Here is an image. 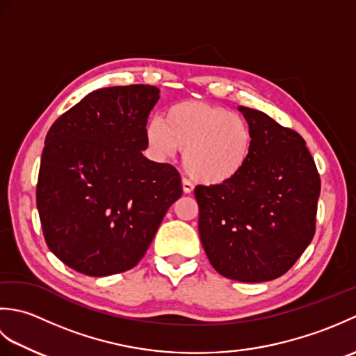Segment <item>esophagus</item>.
Here are the masks:
<instances>
[{
    "instance_id": "34e87169",
    "label": "esophagus",
    "mask_w": 356,
    "mask_h": 356,
    "mask_svg": "<svg viewBox=\"0 0 356 356\" xmlns=\"http://www.w3.org/2000/svg\"><path fill=\"white\" fill-rule=\"evenodd\" d=\"M182 188L185 194H191L194 190V185L188 179H182Z\"/></svg>"
}]
</instances>
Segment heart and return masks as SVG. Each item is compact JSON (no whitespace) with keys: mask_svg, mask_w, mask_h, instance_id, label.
Wrapping results in <instances>:
<instances>
[{"mask_svg":"<svg viewBox=\"0 0 356 356\" xmlns=\"http://www.w3.org/2000/svg\"><path fill=\"white\" fill-rule=\"evenodd\" d=\"M148 147L157 157L184 151V168L205 185L229 182L245 168L252 131L238 113L202 101H182L165 111L163 120L145 127Z\"/></svg>","mask_w":356,"mask_h":356,"instance_id":"heart-1","label":"heart"}]
</instances>
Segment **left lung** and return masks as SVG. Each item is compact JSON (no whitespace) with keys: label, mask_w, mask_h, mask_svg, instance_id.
Masks as SVG:
<instances>
[{"label":"left lung","mask_w":356,"mask_h":356,"mask_svg":"<svg viewBox=\"0 0 356 356\" xmlns=\"http://www.w3.org/2000/svg\"><path fill=\"white\" fill-rule=\"evenodd\" d=\"M252 131L245 168L195 186L199 234L218 274L245 283L282 277L315 234L321 180L305 139L259 110L238 107Z\"/></svg>","instance_id":"1"}]
</instances>
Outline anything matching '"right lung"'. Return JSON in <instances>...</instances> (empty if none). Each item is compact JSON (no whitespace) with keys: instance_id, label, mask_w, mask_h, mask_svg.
Returning <instances> with one entry per match:
<instances>
[{"instance_id":"obj_1","label":"right lung","mask_w":356,"mask_h":356,"mask_svg":"<svg viewBox=\"0 0 356 356\" xmlns=\"http://www.w3.org/2000/svg\"><path fill=\"white\" fill-rule=\"evenodd\" d=\"M157 101L153 86L99 88L45 136L36 185L42 234L50 251L81 274L134 268L182 195L179 171L142 154Z\"/></svg>"}]
</instances>
